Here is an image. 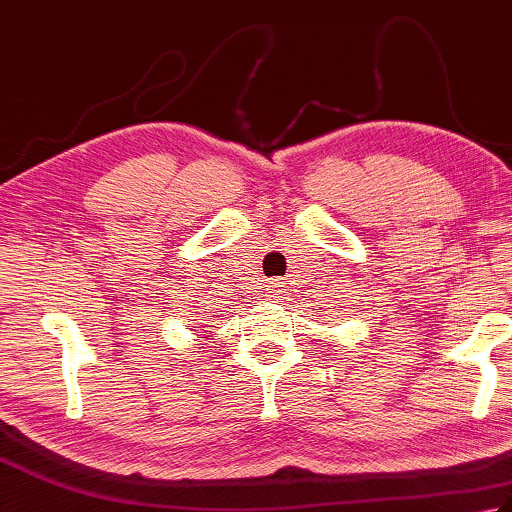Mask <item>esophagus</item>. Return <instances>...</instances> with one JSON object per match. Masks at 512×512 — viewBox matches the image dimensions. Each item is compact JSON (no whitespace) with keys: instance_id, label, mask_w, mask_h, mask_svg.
<instances>
[{"instance_id":"1","label":"esophagus","mask_w":512,"mask_h":512,"mask_svg":"<svg viewBox=\"0 0 512 512\" xmlns=\"http://www.w3.org/2000/svg\"><path fill=\"white\" fill-rule=\"evenodd\" d=\"M281 295H284V284H281V281H268V284H266V297L281 299Z\"/></svg>"}]
</instances>
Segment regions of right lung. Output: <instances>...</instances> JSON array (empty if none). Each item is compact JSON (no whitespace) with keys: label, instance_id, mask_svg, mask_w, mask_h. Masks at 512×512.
I'll list each match as a JSON object with an SVG mask.
<instances>
[{"label":"right lung","instance_id":"right-lung-1","mask_svg":"<svg viewBox=\"0 0 512 512\" xmlns=\"http://www.w3.org/2000/svg\"><path fill=\"white\" fill-rule=\"evenodd\" d=\"M202 339H204V336H202Z\"/></svg>","mask_w":512,"mask_h":512}]
</instances>
